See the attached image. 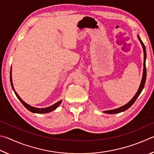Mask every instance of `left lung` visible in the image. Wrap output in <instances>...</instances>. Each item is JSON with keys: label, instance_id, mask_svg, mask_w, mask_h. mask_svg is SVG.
Masks as SVG:
<instances>
[{"label": "left lung", "instance_id": "1", "mask_svg": "<svg viewBox=\"0 0 154 154\" xmlns=\"http://www.w3.org/2000/svg\"><path fill=\"white\" fill-rule=\"evenodd\" d=\"M138 38L141 42V45L143 46V52H144V61H143V78H142V80L141 82V85H140V87L139 88V90L137 91V93H136V95L134 96V97L131 99V100L128 102L127 104L125 105V106L119 107V108L115 109H112V110H108V111H105L104 112L106 113V114H117V113H120L125 111L127 109H128L132 105H133L134 101H136V99L137 97L139 96L140 94H141V91L143 88L145 84V80H146V75H147V71H146V66H145V59H146V50H145V47L143 44V42H142V40L140 38L139 36H138Z\"/></svg>", "mask_w": 154, "mask_h": 154}]
</instances>
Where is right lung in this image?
<instances>
[{
  "label": "right lung",
  "instance_id": "add662e5",
  "mask_svg": "<svg viewBox=\"0 0 154 154\" xmlns=\"http://www.w3.org/2000/svg\"><path fill=\"white\" fill-rule=\"evenodd\" d=\"M10 81H11V87L13 88V90L14 91V93L15 94V95L17 96V99H19L21 101V103L23 105V106L26 107L27 109H28L29 112H33V113H37V114H46V113H48V112H51L53 111L54 109H55L59 105L61 104V101H58L57 103H56L55 104L53 105V106H51L50 107H46V108H36V107H32L30 106L29 105L27 104L26 103H25L22 99H21L20 96L17 95V93L15 92L14 88H13V83H12V78H11V72H10Z\"/></svg>",
  "mask_w": 154,
  "mask_h": 154
}]
</instances>
